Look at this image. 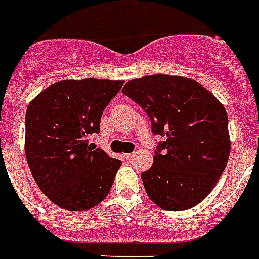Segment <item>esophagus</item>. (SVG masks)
Instances as JSON below:
<instances>
[{"instance_id":"34e87169","label":"esophagus","mask_w":259,"mask_h":259,"mask_svg":"<svg viewBox=\"0 0 259 259\" xmlns=\"http://www.w3.org/2000/svg\"><path fill=\"white\" fill-rule=\"evenodd\" d=\"M133 156H136V152H130V154H125V159L126 160H130Z\"/></svg>"}]
</instances>
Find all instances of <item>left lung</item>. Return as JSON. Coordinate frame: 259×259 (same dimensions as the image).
Here are the masks:
<instances>
[{
  "instance_id": "8db88e82",
  "label": "left lung",
  "mask_w": 259,
  "mask_h": 259,
  "mask_svg": "<svg viewBox=\"0 0 259 259\" xmlns=\"http://www.w3.org/2000/svg\"><path fill=\"white\" fill-rule=\"evenodd\" d=\"M122 92L145 109L152 132L167 138L152 167L141 175L148 198L168 211L201 203L217 185L231 151L224 105L195 80L168 74L132 79Z\"/></svg>"
}]
</instances>
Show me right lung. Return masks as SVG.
Instances as JSON below:
<instances>
[{
    "instance_id": "1",
    "label": "right lung",
    "mask_w": 259,
    "mask_h": 259,
    "mask_svg": "<svg viewBox=\"0 0 259 259\" xmlns=\"http://www.w3.org/2000/svg\"><path fill=\"white\" fill-rule=\"evenodd\" d=\"M123 80L65 79L42 90L26 112L24 151L36 184L58 207L86 211L104 199L121 161L89 146Z\"/></svg>"
}]
</instances>
